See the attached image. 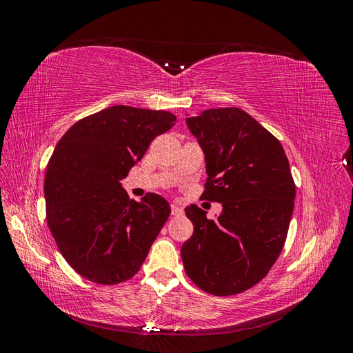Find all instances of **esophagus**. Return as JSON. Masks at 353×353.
Segmentation results:
<instances>
[{
    "label": "esophagus",
    "instance_id": "1",
    "mask_svg": "<svg viewBox=\"0 0 353 353\" xmlns=\"http://www.w3.org/2000/svg\"><path fill=\"white\" fill-rule=\"evenodd\" d=\"M170 213H172L174 216H181L183 215V209H181L176 203H174V205H170Z\"/></svg>",
    "mask_w": 353,
    "mask_h": 353
}]
</instances>
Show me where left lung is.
Returning a JSON list of instances; mask_svg holds the SVG:
<instances>
[{
    "instance_id": "left-lung-1",
    "label": "left lung",
    "mask_w": 353,
    "mask_h": 353,
    "mask_svg": "<svg viewBox=\"0 0 353 353\" xmlns=\"http://www.w3.org/2000/svg\"><path fill=\"white\" fill-rule=\"evenodd\" d=\"M206 159L201 197L222 205L216 219L190 205L194 232L181 248L187 275L215 296L243 293L270 272L284 248L296 185L281 143L239 108L187 117Z\"/></svg>"
}]
</instances>
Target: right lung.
I'll return each mask as SVG.
<instances>
[{
  "mask_svg": "<svg viewBox=\"0 0 353 353\" xmlns=\"http://www.w3.org/2000/svg\"><path fill=\"white\" fill-rule=\"evenodd\" d=\"M175 114L112 105L70 126L52 152L44 179L48 228L63 258L83 279L119 284L140 271L169 218V203L122 188L148 145Z\"/></svg>",
  "mask_w": 353,
  "mask_h": 353,
  "instance_id": "1",
  "label": "right lung"
}]
</instances>
